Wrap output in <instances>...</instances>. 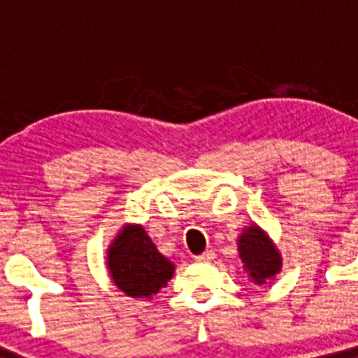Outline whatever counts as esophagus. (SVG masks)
I'll list each match as a JSON object with an SVG mask.
<instances>
[{"instance_id":"34e87169","label":"esophagus","mask_w":358,"mask_h":358,"mask_svg":"<svg viewBox=\"0 0 358 358\" xmlns=\"http://www.w3.org/2000/svg\"><path fill=\"white\" fill-rule=\"evenodd\" d=\"M215 258V252L211 251V249H208V251H204L202 255H199L195 260L197 262H211Z\"/></svg>"}]
</instances>
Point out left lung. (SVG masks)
<instances>
[{
	"label": "left lung",
	"mask_w": 358,
	"mask_h": 358,
	"mask_svg": "<svg viewBox=\"0 0 358 358\" xmlns=\"http://www.w3.org/2000/svg\"><path fill=\"white\" fill-rule=\"evenodd\" d=\"M236 248L243 271L255 285H265L281 273L283 258L280 249L260 226L251 224L243 227L236 240Z\"/></svg>",
	"instance_id": "left-lung-1"
}]
</instances>
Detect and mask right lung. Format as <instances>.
<instances>
[{
    "label": "right lung",
    "instance_id": "right-lung-1",
    "mask_svg": "<svg viewBox=\"0 0 358 358\" xmlns=\"http://www.w3.org/2000/svg\"><path fill=\"white\" fill-rule=\"evenodd\" d=\"M107 268L113 283L136 299H152L176 273L141 224H123L107 248Z\"/></svg>",
    "mask_w": 358,
    "mask_h": 358
}]
</instances>
